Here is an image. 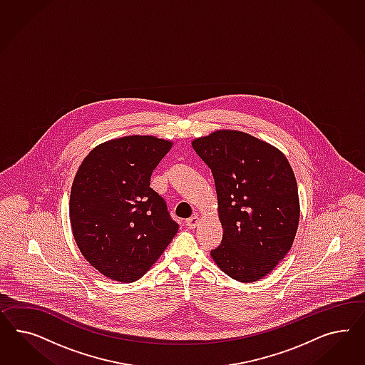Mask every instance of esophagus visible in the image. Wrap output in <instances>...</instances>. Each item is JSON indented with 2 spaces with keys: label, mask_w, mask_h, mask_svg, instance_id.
<instances>
[{
  "label": "esophagus",
  "mask_w": 365,
  "mask_h": 365,
  "mask_svg": "<svg viewBox=\"0 0 365 365\" xmlns=\"http://www.w3.org/2000/svg\"><path fill=\"white\" fill-rule=\"evenodd\" d=\"M198 215H194V217H191L190 220H187V221H186V225H187V227H190V229H195V226H198Z\"/></svg>",
  "instance_id": "obj_1"
}]
</instances>
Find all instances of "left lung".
I'll return each mask as SVG.
<instances>
[{
	"label": "left lung",
	"instance_id": "obj_1",
	"mask_svg": "<svg viewBox=\"0 0 365 365\" xmlns=\"http://www.w3.org/2000/svg\"><path fill=\"white\" fill-rule=\"evenodd\" d=\"M210 167L223 227L210 252L223 273L255 282L287 255L299 227V188L285 155L249 133L222 130L192 142Z\"/></svg>",
	"mask_w": 365,
	"mask_h": 365
}]
</instances>
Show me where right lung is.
Wrapping results in <instances>:
<instances>
[{
    "label": "right lung",
    "mask_w": 365,
    "mask_h": 365,
    "mask_svg": "<svg viewBox=\"0 0 365 365\" xmlns=\"http://www.w3.org/2000/svg\"><path fill=\"white\" fill-rule=\"evenodd\" d=\"M171 142L124 136L93 148L78 167L69 218L81 255L103 276L133 282L175 237L179 225L150 187Z\"/></svg>",
    "instance_id": "1"
}]
</instances>
